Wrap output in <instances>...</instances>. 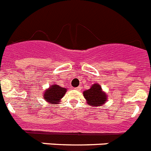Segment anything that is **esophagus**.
<instances>
[{
    "mask_svg": "<svg viewBox=\"0 0 151 151\" xmlns=\"http://www.w3.org/2000/svg\"><path fill=\"white\" fill-rule=\"evenodd\" d=\"M76 90L80 91V90H81V87H77V88H76Z\"/></svg>",
    "mask_w": 151,
    "mask_h": 151,
    "instance_id": "esophagus-1",
    "label": "esophagus"
}]
</instances>
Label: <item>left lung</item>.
I'll use <instances>...</instances> for the list:
<instances>
[{
    "label": "left lung",
    "mask_w": 151,
    "mask_h": 151,
    "mask_svg": "<svg viewBox=\"0 0 151 151\" xmlns=\"http://www.w3.org/2000/svg\"><path fill=\"white\" fill-rule=\"evenodd\" d=\"M83 96L88 104L94 107L102 106L107 101V94L98 83L93 84L88 90L84 91Z\"/></svg>",
    "instance_id": "obj_1"
}]
</instances>
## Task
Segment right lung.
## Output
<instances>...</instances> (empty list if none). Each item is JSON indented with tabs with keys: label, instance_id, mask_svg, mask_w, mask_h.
Listing matches in <instances>:
<instances>
[{
	"label": "right lung",
	"instance_id": "obj_1",
	"mask_svg": "<svg viewBox=\"0 0 151 151\" xmlns=\"http://www.w3.org/2000/svg\"><path fill=\"white\" fill-rule=\"evenodd\" d=\"M67 88L59 86L58 85H51L48 88L44 91L43 97L47 102L51 104H58L61 102L63 96L66 94Z\"/></svg>",
	"mask_w": 151,
	"mask_h": 151
}]
</instances>
